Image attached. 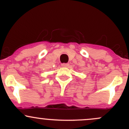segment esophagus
<instances>
[{"label": "esophagus", "mask_w": 129, "mask_h": 129, "mask_svg": "<svg viewBox=\"0 0 129 129\" xmlns=\"http://www.w3.org/2000/svg\"><path fill=\"white\" fill-rule=\"evenodd\" d=\"M61 66H62V67H67L69 66V64L68 63H62V65Z\"/></svg>", "instance_id": "1"}]
</instances>
